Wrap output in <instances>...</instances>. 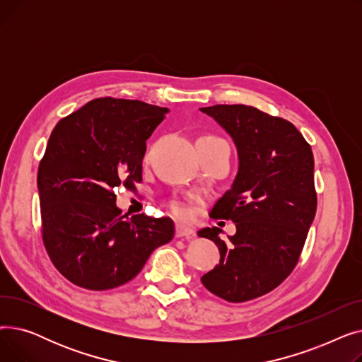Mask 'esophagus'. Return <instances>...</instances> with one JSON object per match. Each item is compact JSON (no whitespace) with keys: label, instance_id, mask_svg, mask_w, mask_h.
Instances as JSON below:
<instances>
[{"label":"esophagus","instance_id":"esophagus-1","mask_svg":"<svg viewBox=\"0 0 362 362\" xmlns=\"http://www.w3.org/2000/svg\"><path fill=\"white\" fill-rule=\"evenodd\" d=\"M194 229L192 227L189 226H185V224H177L176 226V236L177 238H186V239H191L194 236Z\"/></svg>","mask_w":362,"mask_h":362}]
</instances>
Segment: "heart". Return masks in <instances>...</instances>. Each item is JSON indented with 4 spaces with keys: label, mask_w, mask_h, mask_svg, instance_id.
Masks as SVG:
<instances>
[{
    "label": "heart",
    "mask_w": 362,
    "mask_h": 362,
    "mask_svg": "<svg viewBox=\"0 0 362 362\" xmlns=\"http://www.w3.org/2000/svg\"><path fill=\"white\" fill-rule=\"evenodd\" d=\"M220 138H216V136H211V135H205V136H201V138H198L197 139V142L199 141V142H213V141H218ZM171 211H173L177 217H180V218H185V217H187V208L183 205V204H180V202H173L171 204Z\"/></svg>",
    "instance_id": "obj_1"
}]
</instances>
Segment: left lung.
I'll use <instances>...</instances> for the list:
<instances>
[{
    "mask_svg": "<svg viewBox=\"0 0 362 362\" xmlns=\"http://www.w3.org/2000/svg\"><path fill=\"white\" fill-rule=\"evenodd\" d=\"M199 110L226 130L238 151L233 183L210 213L230 218L236 233L221 239L218 227L198 232L220 251V262L201 281L224 300H251L277 288L299 259L317 210L314 156L291 122L255 107Z\"/></svg>",
    "mask_w": 362,
    "mask_h": 362,
    "instance_id": "8db88e82",
    "label": "left lung"
}]
</instances>
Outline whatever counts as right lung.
Instances as JSON below:
<instances>
[{
  "instance_id": "obj_1",
  "label": "right lung",
  "mask_w": 362,
  "mask_h": 362,
  "mask_svg": "<svg viewBox=\"0 0 362 362\" xmlns=\"http://www.w3.org/2000/svg\"><path fill=\"white\" fill-rule=\"evenodd\" d=\"M168 111L138 100L98 98L54 127L37 168L42 238L57 270L78 286H122L173 239V220L129 218L112 192L142 180L145 142Z\"/></svg>"
}]
</instances>
